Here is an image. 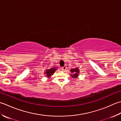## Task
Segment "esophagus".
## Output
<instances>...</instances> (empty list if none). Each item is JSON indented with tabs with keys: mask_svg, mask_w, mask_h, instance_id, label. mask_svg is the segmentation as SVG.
I'll list each match as a JSON object with an SVG mask.
<instances>
[{
	"mask_svg": "<svg viewBox=\"0 0 121 121\" xmlns=\"http://www.w3.org/2000/svg\"><path fill=\"white\" fill-rule=\"evenodd\" d=\"M67 66H64V67H63L62 68V70H63V71H65L66 70V69H67Z\"/></svg>",
	"mask_w": 121,
	"mask_h": 121,
	"instance_id": "obj_1",
	"label": "esophagus"
}]
</instances>
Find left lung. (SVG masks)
Here are the masks:
<instances>
[{
    "mask_svg": "<svg viewBox=\"0 0 121 121\" xmlns=\"http://www.w3.org/2000/svg\"><path fill=\"white\" fill-rule=\"evenodd\" d=\"M70 71L71 73H73V74L71 75L73 78H77L78 76H79V73L80 71H79V70L77 68L71 69L70 70Z\"/></svg>",
    "mask_w": 121,
    "mask_h": 121,
    "instance_id": "1",
    "label": "left lung"
}]
</instances>
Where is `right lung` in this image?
<instances>
[{"instance_id":"right-lung-1","label":"right lung","mask_w":121,"mask_h":121,"mask_svg":"<svg viewBox=\"0 0 121 121\" xmlns=\"http://www.w3.org/2000/svg\"><path fill=\"white\" fill-rule=\"evenodd\" d=\"M56 68H52L50 69L46 70V72H44V74H46L47 78H50V77L53 74V73L56 71Z\"/></svg>"}]
</instances>
